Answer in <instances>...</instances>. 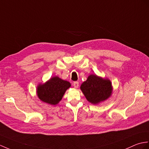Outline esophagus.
<instances>
[{
    "mask_svg": "<svg viewBox=\"0 0 149 149\" xmlns=\"http://www.w3.org/2000/svg\"><path fill=\"white\" fill-rule=\"evenodd\" d=\"M79 82H77V81H75L73 83V86L75 88H77L79 87Z\"/></svg>",
    "mask_w": 149,
    "mask_h": 149,
    "instance_id": "esophagus-1",
    "label": "esophagus"
}]
</instances>
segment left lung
Returning a JSON list of instances; mask_svg holds the SVG:
<instances>
[{"label": "left lung", "instance_id": "left-lung-1", "mask_svg": "<svg viewBox=\"0 0 149 149\" xmlns=\"http://www.w3.org/2000/svg\"><path fill=\"white\" fill-rule=\"evenodd\" d=\"M81 89L88 101L95 105L108 99L112 93V83L109 79L95 74L88 76L87 80L81 84Z\"/></svg>", "mask_w": 149, "mask_h": 149}]
</instances>
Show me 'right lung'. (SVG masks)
<instances>
[{
	"label": "right lung",
	"mask_w": 149,
	"mask_h": 149,
	"mask_svg": "<svg viewBox=\"0 0 149 149\" xmlns=\"http://www.w3.org/2000/svg\"><path fill=\"white\" fill-rule=\"evenodd\" d=\"M71 86L70 83L55 76L44 84H39L37 88L39 98L52 105H57L63 98L65 91Z\"/></svg>",
	"instance_id": "1"
}]
</instances>
